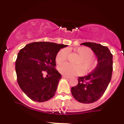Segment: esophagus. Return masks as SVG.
<instances>
[{"label":"esophagus","instance_id":"34e87169","mask_svg":"<svg viewBox=\"0 0 124 124\" xmlns=\"http://www.w3.org/2000/svg\"><path fill=\"white\" fill-rule=\"evenodd\" d=\"M62 78H65V79H69V78H70V77L65 76V75H62Z\"/></svg>","mask_w":124,"mask_h":124}]
</instances>
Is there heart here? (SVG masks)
Here are the masks:
<instances>
[{"mask_svg": "<svg viewBox=\"0 0 124 124\" xmlns=\"http://www.w3.org/2000/svg\"><path fill=\"white\" fill-rule=\"evenodd\" d=\"M74 51L79 55V57L75 61V63L77 65H71L68 63L60 65L58 70L61 73L67 76H75L82 72V68L84 71H89L95 67L96 62L92 57L93 52L89 48L85 46L78 47L74 49ZM67 51L65 49H61L55 56V62L57 63H62L67 59Z\"/></svg>", "mask_w": 124, "mask_h": 124, "instance_id": "1", "label": "heart"}]
</instances>
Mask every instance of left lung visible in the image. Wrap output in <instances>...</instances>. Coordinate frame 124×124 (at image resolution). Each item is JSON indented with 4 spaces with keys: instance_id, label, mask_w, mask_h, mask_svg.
Wrapping results in <instances>:
<instances>
[{
    "instance_id": "left-lung-1",
    "label": "left lung",
    "mask_w": 124,
    "mask_h": 124,
    "mask_svg": "<svg viewBox=\"0 0 124 124\" xmlns=\"http://www.w3.org/2000/svg\"><path fill=\"white\" fill-rule=\"evenodd\" d=\"M81 45L91 48L97 57L95 69L87 76L79 77L78 84L71 89V94L79 102L92 103L100 99L111 79L113 55L108 47L95 43Z\"/></svg>"
}]
</instances>
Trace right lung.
<instances>
[{"mask_svg":"<svg viewBox=\"0 0 124 124\" xmlns=\"http://www.w3.org/2000/svg\"><path fill=\"white\" fill-rule=\"evenodd\" d=\"M67 45L51 42L27 44L18 54L15 62L21 89L33 101L44 102L53 98L62 78L55 69V56ZM48 75L44 77V73Z\"/></svg>","mask_w":124,"mask_h":124,"instance_id":"right-lung-1","label":"right lung"}]
</instances>
